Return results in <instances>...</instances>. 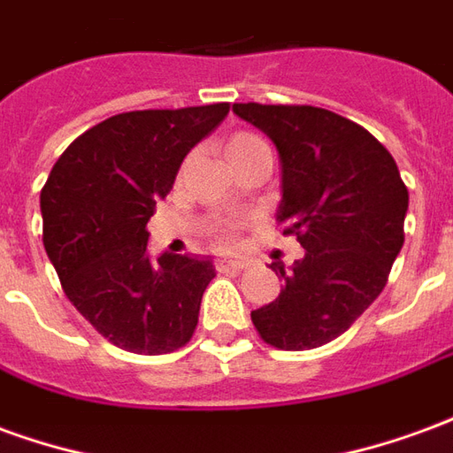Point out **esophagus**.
<instances>
[{
  "mask_svg": "<svg viewBox=\"0 0 453 453\" xmlns=\"http://www.w3.org/2000/svg\"><path fill=\"white\" fill-rule=\"evenodd\" d=\"M245 266H247V262H242V259H230V257H220V259H216L218 272H226V269H235V272H242Z\"/></svg>",
  "mask_w": 453,
  "mask_h": 453,
  "instance_id": "34e87169",
  "label": "esophagus"
}]
</instances>
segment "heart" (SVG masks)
I'll list each match as a JSON object with an SVG mask.
<instances>
[{
  "instance_id": "heart-1",
  "label": "heart",
  "mask_w": 453,
  "mask_h": 453,
  "mask_svg": "<svg viewBox=\"0 0 453 453\" xmlns=\"http://www.w3.org/2000/svg\"><path fill=\"white\" fill-rule=\"evenodd\" d=\"M223 152H226L227 165L245 162V159L259 157V155H269V157H272L269 145H266L259 135H255V133H235V135L226 142Z\"/></svg>"
}]
</instances>
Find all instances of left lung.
Returning <instances> with one entry per match:
<instances>
[{
  "label": "left lung",
  "mask_w": 453,
  "mask_h": 453,
  "mask_svg": "<svg viewBox=\"0 0 453 453\" xmlns=\"http://www.w3.org/2000/svg\"><path fill=\"white\" fill-rule=\"evenodd\" d=\"M279 150L276 220L303 259L272 269L284 279L276 301L252 311L259 337L276 349L323 347L369 308L405 242L408 188L398 165L369 130L318 106L233 104Z\"/></svg>",
  "instance_id": "1"
}]
</instances>
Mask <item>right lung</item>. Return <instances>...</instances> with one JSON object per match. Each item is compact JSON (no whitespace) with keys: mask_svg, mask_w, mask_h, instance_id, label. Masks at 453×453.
I'll return each mask as SVG.
<instances>
[{"mask_svg":"<svg viewBox=\"0 0 453 453\" xmlns=\"http://www.w3.org/2000/svg\"><path fill=\"white\" fill-rule=\"evenodd\" d=\"M230 106L148 109L94 126L50 169L41 191L43 245L70 303L126 351L167 354L196 330L216 276L208 257L148 255V220L188 150Z\"/></svg>","mask_w":453,"mask_h":453,"instance_id":"add662e5","label":"right lung"}]
</instances>
